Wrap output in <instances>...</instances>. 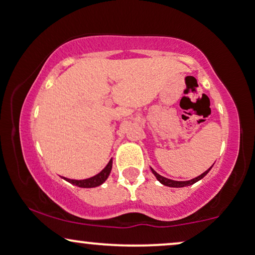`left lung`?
Returning <instances> with one entry per match:
<instances>
[{
  "label": "left lung",
  "instance_id": "left-lung-1",
  "mask_svg": "<svg viewBox=\"0 0 255 255\" xmlns=\"http://www.w3.org/2000/svg\"><path fill=\"white\" fill-rule=\"evenodd\" d=\"M211 168H212V166H211L210 168H208L207 171H205L203 174H200L199 177L194 178V179L187 180V181H176V180H171V179H167V178H165V177H163V176H160V174H158L157 172L153 170V168H151V171H152V173H153L154 176H156L157 179L159 180L161 184L165 185V186H170V187H184V186H188V185H192V184H194V183H197L198 180L203 179V178H204L205 176H206V174L208 173V172H210Z\"/></svg>",
  "mask_w": 255,
  "mask_h": 255
}]
</instances>
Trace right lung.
<instances>
[{
	"instance_id": "right-lung-1",
	"label": "right lung",
	"mask_w": 255,
	"mask_h": 255,
	"mask_svg": "<svg viewBox=\"0 0 255 255\" xmlns=\"http://www.w3.org/2000/svg\"><path fill=\"white\" fill-rule=\"evenodd\" d=\"M111 168H112V159L109 161L107 166L99 172L98 174H96L95 177L88 178V179H84V180H74V179H67V178H64V179L78 187H96V186H99L101 184H103L104 181L108 179L109 174H110L111 172Z\"/></svg>"
}]
</instances>
